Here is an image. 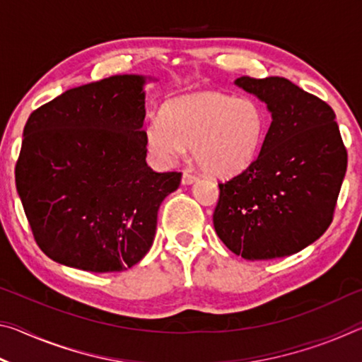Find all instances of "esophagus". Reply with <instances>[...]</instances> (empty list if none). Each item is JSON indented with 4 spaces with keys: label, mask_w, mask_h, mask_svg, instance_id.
Here are the masks:
<instances>
[{
    "label": "esophagus",
    "mask_w": 362,
    "mask_h": 362,
    "mask_svg": "<svg viewBox=\"0 0 362 362\" xmlns=\"http://www.w3.org/2000/svg\"><path fill=\"white\" fill-rule=\"evenodd\" d=\"M196 179H198V177L189 173V170H183V173H182V183H183V185H189V183H193Z\"/></svg>",
    "instance_id": "esophagus-1"
}]
</instances>
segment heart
I'll list each match as a JSON object with an SVG mask.
<instances>
[{
	"instance_id": "obj_1",
	"label": "heart",
	"mask_w": 362,
	"mask_h": 362,
	"mask_svg": "<svg viewBox=\"0 0 362 362\" xmlns=\"http://www.w3.org/2000/svg\"><path fill=\"white\" fill-rule=\"evenodd\" d=\"M267 116L252 97L198 90L166 102L144 139L159 166H173L187 146L204 173L226 177L246 169L260 150Z\"/></svg>"
}]
</instances>
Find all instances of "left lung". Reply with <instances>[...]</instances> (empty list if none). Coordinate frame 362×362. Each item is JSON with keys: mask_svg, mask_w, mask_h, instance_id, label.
Masks as SVG:
<instances>
[{"mask_svg": "<svg viewBox=\"0 0 362 362\" xmlns=\"http://www.w3.org/2000/svg\"><path fill=\"white\" fill-rule=\"evenodd\" d=\"M235 83L267 103L272 124L254 161L218 183L214 228L246 260L292 255L332 223L348 164L335 113L286 78Z\"/></svg>", "mask_w": 362, "mask_h": 362, "instance_id": "left-lung-1", "label": "left lung"}]
</instances>
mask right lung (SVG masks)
I'll list each match as a JSON object with an SVG mask.
<instances>
[{"label":"right lung","mask_w":362,"mask_h":362,"mask_svg":"<svg viewBox=\"0 0 362 362\" xmlns=\"http://www.w3.org/2000/svg\"><path fill=\"white\" fill-rule=\"evenodd\" d=\"M145 78L65 90L30 115L16 187L40 249L62 265L122 272L148 252L158 209L182 173L145 161Z\"/></svg>","instance_id":"right-lung-1"}]
</instances>
